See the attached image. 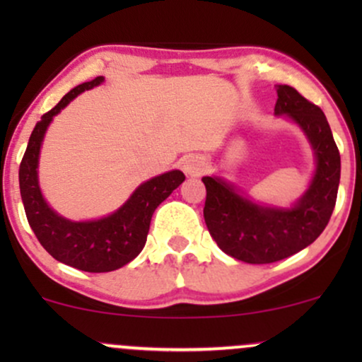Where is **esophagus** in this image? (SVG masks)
I'll return each instance as SVG.
<instances>
[{
	"instance_id": "34e87169",
	"label": "esophagus",
	"mask_w": 362,
	"mask_h": 362,
	"mask_svg": "<svg viewBox=\"0 0 362 362\" xmlns=\"http://www.w3.org/2000/svg\"><path fill=\"white\" fill-rule=\"evenodd\" d=\"M207 163L204 158L197 155H189L182 160V170L187 177H199L206 172Z\"/></svg>"
}]
</instances>
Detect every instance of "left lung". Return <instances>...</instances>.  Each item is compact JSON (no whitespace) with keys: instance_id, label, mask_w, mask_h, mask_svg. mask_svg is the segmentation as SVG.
Returning a JSON list of instances; mask_svg holds the SVG:
<instances>
[{"instance_id":"1","label":"left lung","mask_w":362,"mask_h":362,"mask_svg":"<svg viewBox=\"0 0 362 362\" xmlns=\"http://www.w3.org/2000/svg\"><path fill=\"white\" fill-rule=\"evenodd\" d=\"M274 114L293 120L315 153L313 178L291 207L252 201L221 177H202L204 219L224 253L247 264H272L306 248L322 235L337 201L340 155L325 114L293 86H277Z\"/></svg>"}]
</instances>
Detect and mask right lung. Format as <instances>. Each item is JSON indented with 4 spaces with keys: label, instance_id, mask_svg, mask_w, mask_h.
I'll use <instances>...</instances> for the list:
<instances>
[{
    "label": "right lung",
    "instance_id": "right-lung-1",
    "mask_svg": "<svg viewBox=\"0 0 362 362\" xmlns=\"http://www.w3.org/2000/svg\"><path fill=\"white\" fill-rule=\"evenodd\" d=\"M103 80V76H97L95 80L81 83L42 115L32 131L18 172L25 214L37 240L54 259L85 272H110L134 260L146 243L155 209L185 180L180 170L149 178L117 211L91 221H71L49 207L40 192L37 172L45 131L54 115L59 114L78 95L95 88Z\"/></svg>",
    "mask_w": 362,
    "mask_h": 362
}]
</instances>
